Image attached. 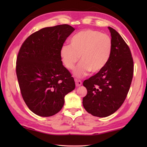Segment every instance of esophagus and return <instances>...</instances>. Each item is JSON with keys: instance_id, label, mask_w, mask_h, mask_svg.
Returning a JSON list of instances; mask_svg holds the SVG:
<instances>
[{"instance_id": "34e87169", "label": "esophagus", "mask_w": 147, "mask_h": 147, "mask_svg": "<svg viewBox=\"0 0 147 147\" xmlns=\"http://www.w3.org/2000/svg\"><path fill=\"white\" fill-rule=\"evenodd\" d=\"M75 83H76V86L77 87L80 86L81 85H82V82H81V81L77 80H75Z\"/></svg>"}]
</instances>
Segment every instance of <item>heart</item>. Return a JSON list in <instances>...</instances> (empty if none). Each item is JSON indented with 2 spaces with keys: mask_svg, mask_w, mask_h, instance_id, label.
Listing matches in <instances>:
<instances>
[{
  "mask_svg": "<svg viewBox=\"0 0 147 147\" xmlns=\"http://www.w3.org/2000/svg\"><path fill=\"white\" fill-rule=\"evenodd\" d=\"M71 45L61 48L60 55L64 66L73 69L81 57V61L73 71L74 76L81 78L91 71L97 73L107 65L111 57L112 42L107 34L86 29L76 33L70 40Z\"/></svg>",
  "mask_w": 147,
  "mask_h": 147,
  "instance_id": "b5f03b06",
  "label": "heart"
}]
</instances>
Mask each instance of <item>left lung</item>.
<instances>
[{
  "label": "left lung",
  "mask_w": 147,
  "mask_h": 147,
  "mask_svg": "<svg viewBox=\"0 0 147 147\" xmlns=\"http://www.w3.org/2000/svg\"><path fill=\"white\" fill-rule=\"evenodd\" d=\"M112 48L105 67L84 81L87 94L83 98L85 110L94 116L105 117L117 111L125 100L133 75L130 49L114 29L108 27Z\"/></svg>",
  "instance_id": "obj_1"
}]
</instances>
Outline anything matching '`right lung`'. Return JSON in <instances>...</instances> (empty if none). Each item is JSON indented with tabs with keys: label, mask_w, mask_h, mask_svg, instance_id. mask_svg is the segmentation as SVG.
<instances>
[{
	"label": "right lung",
	"mask_w": 147,
	"mask_h": 147,
	"mask_svg": "<svg viewBox=\"0 0 147 147\" xmlns=\"http://www.w3.org/2000/svg\"><path fill=\"white\" fill-rule=\"evenodd\" d=\"M74 30L68 24L44 28L28 37L18 53L16 74L21 95L30 110L39 116L57 114L65 96L75 88L60 55L61 48Z\"/></svg>",
	"instance_id": "right-lung-1"
}]
</instances>
